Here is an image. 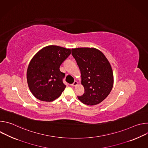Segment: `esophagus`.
<instances>
[{
  "label": "esophagus",
  "mask_w": 148,
  "mask_h": 148,
  "mask_svg": "<svg viewBox=\"0 0 148 148\" xmlns=\"http://www.w3.org/2000/svg\"><path fill=\"white\" fill-rule=\"evenodd\" d=\"M77 85H78V82L76 81H75L74 82V83H73L72 84H71V86H73V87H75V86H77Z\"/></svg>",
  "instance_id": "1"
}]
</instances>
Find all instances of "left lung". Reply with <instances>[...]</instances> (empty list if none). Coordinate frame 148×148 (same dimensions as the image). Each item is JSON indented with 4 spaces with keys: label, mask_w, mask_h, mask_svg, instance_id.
I'll return each instance as SVG.
<instances>
[{
    "label": "left lung",
    "mask_w": 148,
    "mask_h": 148,
    "mask_svg": "<svg viewBox=\"0 0 148 148\" xmlns=\"http://www.w3.org/2000/svg\"><path fill=\"white\" fill-rule=\"evenodd\" d=\"M72 55L81 71L84 93L78 98L88 105H97L110 94L114 85L110 63L99 50L91 47L71 49Z\"/></svg>",
    "instance_id": "left-lung-1"
}]
</instances>
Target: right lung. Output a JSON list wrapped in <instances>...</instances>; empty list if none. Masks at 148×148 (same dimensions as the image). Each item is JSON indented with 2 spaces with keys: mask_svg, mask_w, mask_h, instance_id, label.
Masks as SVG:
<instances>
[{
  "mask_svg": "<svg viewBox=\"0 0 148 148\" xmlns=\"http://www.w3.org/2000/svg\"><path fill=\"white\" fill-rule=\"evenodd\" d=\"M71 54V49L50 45L39 50L32 58L27 70V81L33 95L38 99L51 102L61 95L66 85L61 64Z\"/></svg>",
  "mask_w": 148,
  "mask_h": 148,
  "instance_id": "1",
  "label": "right lung"
}]
</instances>
